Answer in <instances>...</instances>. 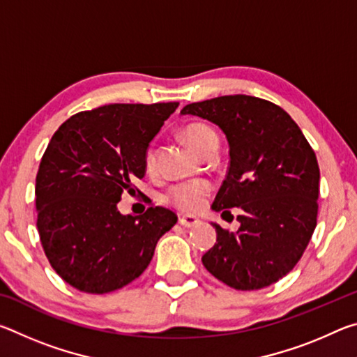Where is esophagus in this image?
<instances>
[{"mask_svg":"<svg viewBox=\"0 0 357 357\" xmlns=\"http://www.w3.org/2000/svg\"><path fill=\"white\" fill-rule=\"evenodd\" d=\"M179 223L183 227H185V228H193V227H198L200 225V219H198V217H195V215H190V214H183V215H179Z\"/></svg>","mask_w":357,"mask_h":357,"instance_id":"esophagus-1","label":"esophagus"}]
</instances>
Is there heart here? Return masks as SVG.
Returning a JSON list of instances; mask_svg holds the SVG:
<instances>
[{
	"mask_svg": "<svg viewBox=\"0 0 357 357\" xmlns=\"http://www.w3.org/2000/svg\"><path fill=\"white\" fill-rule=\"evenodd\" d=\"M184 138L189 143V146L200 154L206 149L211 143L217 142L215 132L204 124H190L187 126L184 130ZM144 164L151 172L155 167V151L154 148H149L146 151V157H144ZM211 193V184L206 181H192V183H183L174 185L168 195V200L172 202L178 209L187 211V213H195V211L202 209L206 198Z\"/></svg>",
	"mask_w": 357,
	"mask_h": 357,
	"instance_id": "1",
	"label": "heart"
}]
</instances>
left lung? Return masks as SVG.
I'll use <instances>...</instances> for the list:
<instances>
[{
    "instance_id": "1",
    "label": "left lung",
    "mask_w": 357,
    "mask_h": 357,
    "mask_svg": "<svg viewBox=\"0 0 357 357\" xmlns=\"http://www.w3.org/2000/svg\"><path fill=\"white\" fill-rule=\"evenodd\" d=\"M181 114L208 119L229 146L227 178L213 209L239 208L236 233L213 223L217 243L202 261L234 289H259L285 277L317 227V155L291 116L273 102L234 94L185 105Z\"/></svg>"
}]
</instances>
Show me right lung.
I'll return each instance as SVG.
<instances>
[{
	"instance_id": "obj_1",
	"label": "right lung",
	"mask_w": 357,
	"mask_h": 357,
	"mask_svg": "<svg viewBox=\"0 0 357 357\" xmlns=\"http://www.w3.org/2000/svg\"><path fill=\"white\" fill-rule=\"evenodd\" d=\"M178 105H104L74 114L53 134L36 176L38 231L69 285L93 294L126 287L178 222L162 206L137 217L118 211L123 192L134 193V181L146 173L151 140Z\"/></svg>"
}]
</instances>
